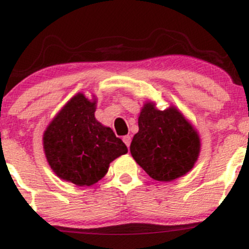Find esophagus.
Wrapping results in <instances>:
<instances>
[{"label":"esophagus","mask_w":249,"mask_h":249,"mask_svg":"<svg viewBox=\"0 0 249 249\" xmlns=\"http://www.w3.org/2000/svg\"><path fill=\"white\" fill-rule=\"evenodd\" d=\"M123 142H125V145H126L127 147H130V144H131V136H124L123 137Z\"/></svg>","instance_id":"1"}]
</instances>
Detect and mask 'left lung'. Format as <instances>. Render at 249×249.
<instances>
[{
	"mask_svg": "<svg viewBox=\"0 0 249 249\" xmlns=\"http://www.w3.org/2000/svg\"><path fill=\"white\" fill-rule=\"evenodd\" d=\"M138 126L130 151L151 178L171 181L193 167L200 151L199 136L176 107L159 111L153 103H146Z\"/></svg>",
	"mask_w": 249,
	"mask_h": 249,
	"instance_id": "1",
	"label": "left lung"
}]
</instances>
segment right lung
I'll use <instances>...</instances> for the list:
<instances>
[{"label": "right lung", "instance_id": "obj_1", "mask_svg": "<svg viewBox=\"0 0 249 249\" xmlns=\"http://www.w3.org/2000/svg\"><path fill=\"white\" fill-rule=\"evenodd\" d=\"M96 102L78 93L50 123L43 137L45 156L59 178L78 186L101 180L108 165L127 152L122 139L95 118Z\"/></svg>", "mask_w": 249, "mask_h": 249}]
</instances>
